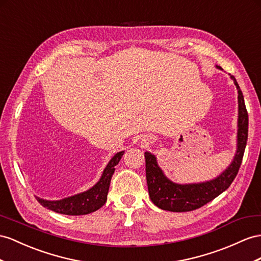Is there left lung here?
I'll list each match as a JSON object with an SVG mask.
<instances>
[{"label":"left lung","mask_w":261,"mask_h":261,"mask_svg":"<svg viewBox=\"0 0 261 261\" xmlns=\"http://www.w3.org/2000/svg\"><path fill=\"white\" fill-rule=\"evenodd\" d=\"M219 69H222L218 67ZM238 90V136L237 152L233 161L218 177L210 182L198 184H176L171 182L159 168L155 156L145 152V174L150 198L159 208L170 212H191L199 208L222 194L235 179L243 161L248 139V112H247L243 92L236 78L230 75Z\"/></svg>","instance_id":"1"}]
</instances>
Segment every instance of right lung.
Returning a JSON list of instances; mask_svg holds the SVG:
<instances>
[{"mask_svg":"<svg viewBox=\"0 0 261 261\" xmlns=\"http://www.w3.org/2000/svg\"><path fill=\"white\" fill-rule=\"evenodd\" d=\"M123 153L124 151L118 152L110 160V162L102 173L101 178L90 190L61 200H45L36 197L38 203L46 207V208L59 214H65V215L78 216L96 212L107 202V195H108L111 176L115 173L116 165L121 160Z\"/></svg>","mask_w":261,"mask_h":261,"instance_id":"obj_1","label":"right lung"}]
</instances>
